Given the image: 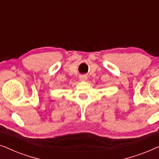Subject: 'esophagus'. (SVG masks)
<instances>
[{"label": "esophagus", "instance_id": "1", "mask_svg": "<svg viewBox=\"0 0 159 159\" xmlns=\"http://www.w3.org/2000/svg\"><path fill=\"white\" fill-rule=\"evenodd\" d=\"M88 79V77H87L86 75H81L80 77V80H81V81H85Z\"/></svg>", "mask_w": 159, "mask_h": 159}]
</instances>
